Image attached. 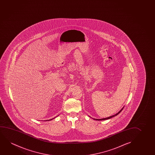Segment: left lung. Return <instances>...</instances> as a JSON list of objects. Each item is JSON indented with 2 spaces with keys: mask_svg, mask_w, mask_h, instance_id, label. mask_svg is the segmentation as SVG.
Returning a JSON list of instances; mask_svg holds the SVG:
<instances>
[{
  "mask_svg": "<svg viewBox=\"0 0 155 155\" xmlns=\"http://www.w3.org/2000/svg\"><path fill=\"white\" fill-rule=\"evenodd\" d=\"M123 108H124V106L123 107V108H121V110H120L118 112V113H117V114H115L113 115H112V116H110V117H106V118H103V119H93L94 120H98V121H102V120H108V119H111L112 117H115V116H117V115L119 114L121 112V111L122 110Z\"/></svg>",
  "mask_w": 155,
  "mask_h": 155,
  "instance_id": "obj_1",
  "label": "left lung"
}]
</instances>
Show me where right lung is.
Masks as SVG:
<instances>
[{
	"label": "right lung",
	"mask_w": 155,
	"mask_h": 155,
	"mask_svg": "<svg viewBox=\"0 0 155 155\" xmlns=\"http://www.w3.org/2000/svg\"><path fill=\"white\" fill-rule=\"evenodd\" d=\"M55 117H54V118H55ZM54 118H53V119H50V120H46V121H50V120H52V119H54Z\"/></svg>",
	"instance_id": "add662e5"
}]
</instances>
